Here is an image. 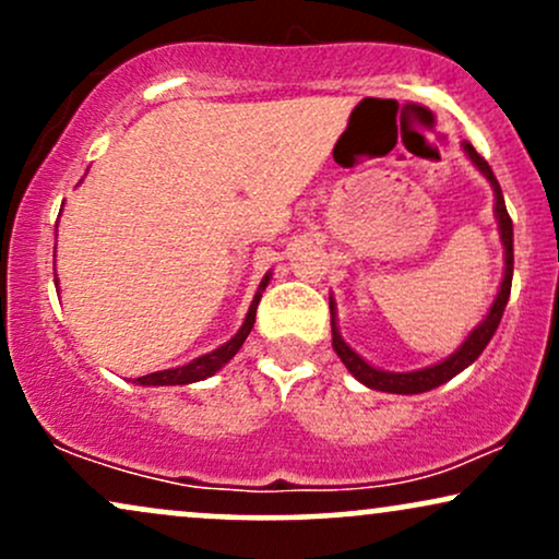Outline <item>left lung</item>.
Returning a JSON list of instances; mask_svg holds the SVG:
<instances>
[{
    "mask_svg": "<svg viewBox=\"0 0 559 559\" xmlns=\"http://www.w3.org/2000/svg\"><path fill=\"white\" fill-rule=\"evenodd\" d=\"M465 155L473 159V165H476L480 173H484L486 181H489L491 189H493V199H497V204H493V215H497L499 236H502V243H504V278H502V286H499L497 299H493L489 316L484 318V323L476 325V329L471 331V336L465 338L463 346H460L454 355H449L444 362L431 365V368L413 370V373H389V370H378V368H373V365L365 362L362 357L357 355V352L352 349V346L346 344L342 336H338L336 310H333V299H331L333 349H336V355L342 357L346 370H349V373L355 376L360 383H365L368 389L389 391V394H423V391H431L436 386H441V383H447L449 378H454L460 373V370H465L467 365L478 360L480 352H484L486 344L491 342V336H493V331H497L499 320H502L507 299H510L512 262H515V258H512V221H510V215H507L502 189H499V181H497V176L491 173L489 163H486V159L480 157L478 152L473 150V144H467V141H465Z\"/></svg>",
    "mask_w": 559,
    "mask_h": 559,
    "instance_id": "8db88e82",
    "label": "left lung"
}]
</instances>
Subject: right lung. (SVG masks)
<instances>
[{"instance_id":"right-lung-1","label":"right lung","mask_w":559,"mask_h":559,"mask_svg":"<svg viewBox=\"0 0 559 559\" xmlns=\"http://www.w3.org/2000/svg\"><path fill=\"white\" fill-rule=\"evenodd\" d=\"M267 281H271V273L262 278V284L258 288V294H254L252 305H249V312L247 318H243V325L239 329L230 342H226L223 346H217L215 352H210V355H202L197 357V360H191L189 365H181V368H170V370H157V373H150V376H139L136 381L139 386H186V383H197V381H204V378H210L213 373L226 365L230 357L236 355V352L241 349L243 338L249 336V331H252L254 325V316H258V305H260V297L262 292H265Z\"/></svg>"}]
</instances>
